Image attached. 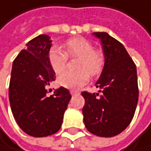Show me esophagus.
I'll return each instance as SVG.
<instances>
[{"instance_id":"obj_1","label":"esophagus","mask_w":151,"mask_h":151,"mask_svg":"<svg viewBox=\"0 0 151 151\" xmlns=\"http://www.w3.org/2000/svg\"><path fill=\"white\" fill-rule=\"evenodd\" d=\"M70 93H71L72 96H74V95H78V94L80 93V92L78 91V90H71V91H70Z\"/></svg>"}]
</instances>
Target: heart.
Here are the masks:
<instances>
[{
  "label": "heart",
  "mask_w": 151,
  "mask_h": 151,
  "mask_svg": "<svg viewBox=\"0 0 151 151\" xmlns=\"http://www.w3.org/2000/svg\"><path fill=\"white\" fill-rule=\"evenodd\" d=\"M65 51L53 46L48 52L49 63L55 74H62L66 68L69 57H79L77 72H66L58 77L57 82L61 87L76 89L89 81V74L97 76L101 74L104 67V55L101 50H95L93 44L85 37H73L65 42Z\"/></svg>",
  "instance_id": "b5f03b06"
}]
</instances>
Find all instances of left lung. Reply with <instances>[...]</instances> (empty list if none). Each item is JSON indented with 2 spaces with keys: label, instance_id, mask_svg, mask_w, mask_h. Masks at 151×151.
<instances>
[{
  "label": "left lung",
  "instance_id": "1",
  "mask_svg": "<svg viewBox=\"0 0 151 151\" xmlns=\"http://www.w3.org/2000/svg\"><path fill=\"white\" fill-rule=\"evenodd\" d=\"M93 35L101 40L105 62L96 82L101 94L81 93L84 124L92 134L111 137L123 132L134 117L138 101L137 67L121 42L106 32Z\"/></svg>",
  "mask_w": 151,
  "mask_h": 151
}]
</instances>
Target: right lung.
Instances as JSON below:
<instances>
[{
    "label": "right lung",
    "mask_w": 151,
    "mask_h": 151,
    "mask_svg": "<svg viewBox=\"0 0 151 151\" xmlns=\"http://www.w3.org/2000/svg\"><path fill=\"white\" fill-rule=\"evenodd\" d=\"M26 46L13 63L9 101L19 127L29 136L43 137L61 128L71 94L61 87L48 95L47 88L55 80L48 60L50 37L40 35Z\"/></svg>",
    "instance_id": "1"
}]
</instances>
